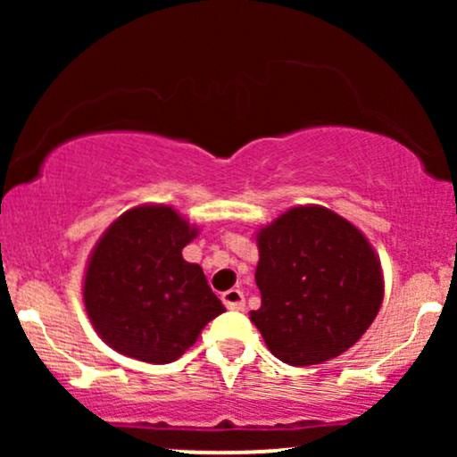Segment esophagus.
Instances as JSON below:
<instances>
[{"label":"esophagus","mask_w":457,"mask_h":457,"mask_svg":"<svg viewBox=\"0 0 457 457\" xmlns=\"http://www.w3.org/2000/svg\"><path fill=\"white\" fill-rule=\"evenodd\" d=\"M221 301H223L225 307H228V309H236V312H240V309L245 307V295L238 290V287H232V290L223 292Z\"/></svg>","instance_id":"obj_1"}]
</instances>
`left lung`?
Returning a JSON list of instances; mask_svg holds the SVG:
<instances>
[{"instance_id": "obj_1", "label": "left lung", "mask_w": 457, "mask_h": 457, "mask_svg": "<svg viewBox=\"0 0 457 457\" xmlns=\"http://www.w3.org/2000/svg\"><path fill=\"white\" fill-rule=\"evenodd\" d=\"M251 312L266 345L287 365L339 356L361 339L382 303V270L365 236L339 214L298 206L258 236Z\"/></svg>"}]
</instances>
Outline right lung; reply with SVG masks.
Returning <instances> with one entry per match:
<instances>
[{"mask_svg": "<svg viewBox=\"0 0 457 457\" xmlns=\"http://www.w3.org/2000/svg\"><path fill=\"white\" fill-rule=\"evenodd\" d=\"M195 234L174 208L139 206L98 240L83 301L113 350L145 363H171L225 312L204 270L182 260Z\"/></svg>", "mask_w": 457, "mask_h": 457, "instance_id": "right-lung-1", "label": "right lung"}]
</instances>
